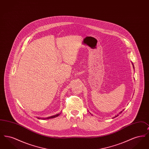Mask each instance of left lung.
Here are the masks:
<instances>
[{
	"label": "left lung",
	"instance_id": "8db88e82",
	"mask_svg": "<svg viewBox=\"0 0 149 149\" xmlns=\"http://www.w3.org/2000/svg\"><path fill=\"white\" fill-rule=\"evenodd\" d=\"M131 63H132V62H131ZM132 66H133V68H134V69H135V68H134V64H133V63H132ZM123 111H124V109H123L122 111H120V112H119L117 114V115H116V116H115L114 117H113V118H115V117H117V116H119V115H120V114L121 113H122V112H123Z\"/></svg>",
	"mask_w": 149,
	"mask_h": 149
}]
</instances>
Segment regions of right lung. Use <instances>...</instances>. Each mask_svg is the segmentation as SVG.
Returning a JSON list of instances; mask_svg holds the SVG:
<instances>
[{"label":"right lung","mask_w":149,"mask_h":149,"mask_svg":"<svg viewBox=\"0 0 149 149\" xmlns=\"http://www.w3.org/2000/svg\"><path fill=\"white\" fill-rule=\"evenodd\" d=\"M61 113H60L56 114L54 116H50V117H46V118H40V117H37L38 119H40V120H48V119H51V118H55L56 117H58L60 114Z\"/></svg>","instance_id":"obj_1"}]
</instances>
